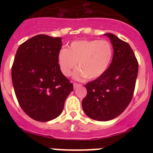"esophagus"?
Masks as SVG:
<instances>
[{
    "label": "esophagus",
    "instance_id": "1",
    "mask_svg": "<svg viewBox=\"0 0 153 153\" xmlns=\"http://www.w3.org/2000/svg\"><path fill=\"white\" fill-rule=\"evenodd\" d=\"M81 85L79 83H74V89H76L78 86H80Z\"/></svg>",
    "mask_w": 153,
    "mask_h": 153
}]
</instances>
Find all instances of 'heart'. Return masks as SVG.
<instances>
[{
	"instance_id": "b5f03b06",
	"label": "heart",
	"mask_w": 153,
	"mask_h": 153,
	"mask_svg": "<svg viewBox=\"0 0 153 153\" xmlns=\"http://www.w3.org/2000/svg\"><path fill=\"white\" fill-rule=\"evenodd\" d=\"M113 56V48L106 40L74 41L69 50L63 48L58 54V63L63 75L70 76L78 62L76 79H94L107 70Z\"/></svg>"
}]
</instances>
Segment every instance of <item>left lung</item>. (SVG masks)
Segmentation results:
<instances>
[{
  "label": "left lung",
  "instance_id": "1",
  "mask_svg": "<svg viewBox=\"0 0 153 153\" xmlns=\"http://www.w3.org/2000/svg\"><path fill=\"white\" fill-rule=\"evenodd\" d=\"M113 57L101 76L85 85L87 94L82 101L84 113L98 121H108L120 116L129 106L138 75L135 53L129 44L110 33Z\"/></svg>",
  "mask_w": 153,
  "mask_h": 153
}]
</instances>
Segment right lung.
Instances as JSON below:
<instances>
[{"instance_id":"obj_1","label":"right lung","mask_w":153,"mask_h":153,"mask_svg":"<svg viewBox=\"0 0 153 153\" xmlns=\"http://www.w3.org/2000/svg\"><path fill=\"white\" fill-rule=\"evenodd\" d=\"M61 40L45 34L33 36L20 45L12 65L17 101L24 113L36 121L47 122L59 117L74 90L58 63Z\"/></svg>"}]
</instances>
